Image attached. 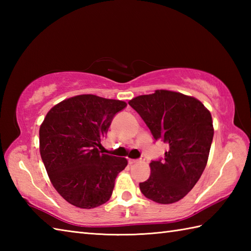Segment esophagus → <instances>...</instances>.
Returning a JSON list of instances; mask_svg holds the SVG:
<instances>
[{
	"label": "esophagus",
	"instance_id": "esophagus-1",
	"mask_svg": "<svg viewBox=\"0 0 251 251\" xmlns=\"http://www.w3.org/2000/svg\"><path fill=\"white\" fill-rule=\"evenodd\" d=\"M145 157H141V158H139V159H132V158H128V163L129 164H135V163H138V162H143L145 161Z\"/></svg>",
	"mask_w": 251,
	"mask_h": 251
}]
</instances>
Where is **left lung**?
Masks as SVG:
<instances>
[{
	"mask_svg": "<svg viewBox=\"0 0 251 251\" xmlns=\"http://www.w3.org/2000/svg\"><path fill=\"white\" fill-rule=\"evenodd\" d=\"M154 140L168 143L165 156L150 163L151 175L139 183L142 194L159 204H173L193 189L206 167L214 126L201 101L180 93L156 90L131 99Z\"/></svg>",
	"mask_w": 251,
	"mask_h": 251,
	"instance_id": "1",
	"label": "left lung"
}]
</instances>
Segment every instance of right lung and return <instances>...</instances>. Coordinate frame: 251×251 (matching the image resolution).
Listing matches in <instances>:
<instances>
[{
    "label": "right lung",
    "mask_w": 251,
    "mask_h": 251,
    "mask_svg": "<svg viewBox=\"0 0 251 251\" xmlns=\"http://www.w3.org/2000/svg\"><path fill=\"white\" fill-rule=\"evenodd\" d=\"M124 101L81 95L56 104L40 127V152L54 188L70 204L90 209L110 200L127 159L98 150Z\"/></svg>",
    "instance_id": "add662e5"
}]
</instances>
